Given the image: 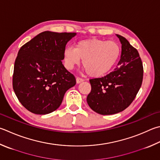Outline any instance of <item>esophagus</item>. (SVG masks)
I'll return each instance as SVG.
<instances>
[{
  "mask_svg": "<svg viewBox=\"0 0 160 160\" xmlns=\"http://www.w3.org/2000/svg\"><path fill=\"white\" fill-rule=\"evenodd\" d=\"M83 81H84V79H82V78H79V77H78L76 78V82H77V84H79L80 82H83Z\"/></svg>",
  "mask_w": 160,
  "mask_h": 160,
  "instance_id": "esophagus-1",
  "label": "esophagus"
}]
</instances>
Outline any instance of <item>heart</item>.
<instances>
[{"label": "heart", "mask_w": 160, "mask_h": 160, "mask_svg": "<svg viewBox=\"0 0 160 160\" xmlns=\"http://www.w3.org/2000/svg\"><path fill=\"white\" fill-rule=\"evenodd\" d=\"M120 47L117 42L97 38L78 41L75 47L63 51L66 67L73 68L82 59V65L92 77H99L108 72L118 62Z\"/></svg>", "instance_id": "heart-1"}]
</instances>
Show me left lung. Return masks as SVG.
Instances as JSON below:
<instances>
[{
	"label": "left lung",
	"instance_id": "left-lung-1",
	"mask_svg": "<svg viewBox=\"0 0 160 160\" xmlns=\"http://www.w3.org/2000/svg\"><path fill=\"white\" fill-rule=\"evenodd\" d=\"M122 44L118 67L106 76L89 80V106L101 115H112L126 109L134 99L143 81V68L136 49L123 36L116 34Z\"/></svg>",
	"mask_w": 160,
	"mask_h": 160
}]
</instances>
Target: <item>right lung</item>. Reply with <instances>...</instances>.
Returning a JSON list of instances; mask_svg holds the SVG:
<instances>
[{"label":"right lung","mask_w":160,"mask_h":160,"mask_svg":"<svg viewBox=\"0 0 160 160\" xmlns=\"http://www.w3.org/2000/svg\"><path fill=\"white\" fill-rule=\"evenodd\" d=\"M76 33L44 31L26 43L17 54L12 86L22 106L45 115L60 106L66 92L76 84L62 64L67 42Z\"/></svg>","instance_id":"add662e5"}]
</instances>
